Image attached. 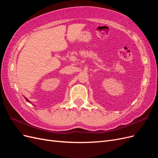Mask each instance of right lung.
<instances>
[{"instance_id": "1", "label": "right lung", "mask_w": 158, "mask_h": 158, "mask_svg": "<svg viewBox=\"0 0 158 158\" xmlns=\"http://www.w3.org/2000/svg\"><path fill=\"white\" fill-rule=\"evenodd\" d=\"M25 99H26V101H28V102H30V101H29L28 99H27V98H25Z\"/></svg>"}]
</instances>
